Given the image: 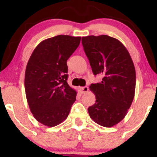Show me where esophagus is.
Wrapping results in <instances>:
<instances>
[{"instance_id":"obj_1","label":"esophagus","mask_w":157,"mask_h":157,"mask_svg":"<svg viewBox=\"0 0 157 157\" xmlns=\"http://www.w3.org/2000/svg\"><path fill=\"white\" fill-rule=\"evenodd\" d=\"M80 90H81V94H84L87 93V92L89 91V87H88V86H83V87H81V88H80Z\"/></svg>"}]
</instances>
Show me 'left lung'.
Returning <instances> with one entry per match:
<instances>
[{"label": "left lung", "mask_w": 157, "mask_h": 157, "mask_svg": "<svg viewBox=\"0 0 157 157\" xmlns=\"http://www.w3.org/2000/svg\"><path fill=\"white\" fill-rule=\"evenodd\" d=\"M81 41L94 74L103 76L101 82L90 86L96 102L88 111L96 123L111 127L125 117L134 100V63L127 49L117 38L89 36L82 37Z\"/></svg>", "instance_id": "left-lung-1"}]
</instances>
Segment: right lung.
I'll list each match as a JSON object with an SVG mask.
<instances>
[{
	"label": "right lung",
	"mask_w": 157,
	"mask_h": 157,
	"mask_svg": "<svg viewBox=\"0 0 157 157\" xmlns=\"http://www.w3.org/2000/svg\"><path fill=\"white\" fill-rule=\"evenodd\" d=\"M81 37L59 35L43 40L28 61L25 90L33 117L46 126H57L69 114L76 91L67 83V60Z\"/></svg>",
	"instance_id": "obj_1"
}]
</instances>
